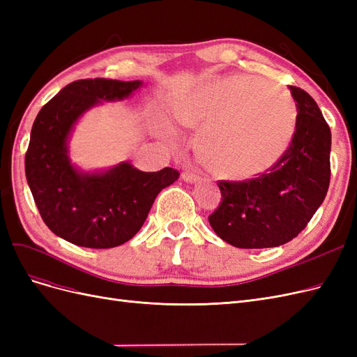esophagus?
Wrapping results in <instances>:
<instances>
[{
  "instance_id": "obj_1",
  "label": "esophagus",
  "mask_w": 357,
  "mask_h": 357,
  "mask_svg": "<svg viewBox=\"0 0 357 357\" xmlns=\"http://www.w3.org/2000/svg\"><path fill=\"white\" fill-rule=\"evenodd\" d=\"M181 177H183V180L185 181H188V183H192V181H195L197 180V172H193V171H185L181 174Z\"/></svg>"
}]
</instances>
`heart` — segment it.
Returning a JSON list of instances; mask_svg holds the SVG:
<instances>
[{
  "label": "heart",
  "instance_id": "obj_1",
  "mask_svg": "<svg viewBox=\"0 0 357 357\" xmlns=\"http://www.w3.org/2000/svg\"><path fill=\"white\" fill-rule=\"evenodd\" d=\"M296 105L282 86L255 75L214 82L180 107L185 126H204L202 153L229 178L259 174L280 159L296 126Z\"/></svg>",
  "mask_w": 357,
  "mask_h": 357
}]
</instances>
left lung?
I'll return each mask as SVG.
<instances>
[{
	"mask_svg": "<svg viewBox=\"0 0 357 357\" xmlns=\"http://www.w3.org/2000/svg\"><path fill=\"white\" fill-rule=\"evenodd\" d=\"M296 126L274 165L244 181L219 180L213 231L238 248L278 247L294 240L325 199L331 181V129L319 105L296 86Z\"/></svg>",
	"mask_w": 357,
	"mask_h": 357,
	"instance_id": "8db88e82",
	"label": "left lung"
}]
</instances>
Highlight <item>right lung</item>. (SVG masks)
Segmentation results:
<instances>
[{"label":"right lung","instance_id":"add662e5","mask_svg":"<svg viewBox=\"0 0 357 357\" xmlns=\"http://www.w3.org/2000/svg\"><path fill=\"white\" fill-rule=\"evenodd\" d=\"M142 82L75 80L43 105L31 129L25 174L43 222L80 247L112 248L142 229L158 193L180 172H143L128 162L100 174H84L68 159L67 138L75 121L100 100H123Z\"/></svg>","mask_w":357,"mask_h":357}]
</instances>
